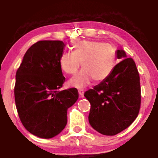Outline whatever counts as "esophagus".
I'll return each instance as SVG.
<instances>
[{
	"label": "esophagus",
	"mask_w": 158,
	"mask_h": 158,
	"mask_svg": "<svg viewBox=\"0 0 158 158\" xmlns=\"http://www.w3.org/2000/svg\"><path fill=\"white\" fill-rule=\"evenodd\" d=\"M78 94H79V97H80V98H83V94H84L83 90H78Z\"/></svg>",
	"instance_id": "obj_1"
}]
</instances>
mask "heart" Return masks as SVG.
<instances>
[{"instance_id":"heart-1","label":"heart","mask_w":158,"mask_h":158,"mask_svg":"<svg viewBox=\"0 0 158 158\" xmlns=\"http://www.w3.org/2000/svg\"><path fill=\"white\" fill-rule=\"evenodd\" d=\"M73 52L62 53L59 60L61 70L68 74L80 72L69 81L73 87L83 88L89 85L93 80L100 83L108 78L116 64L114 49L105 43L96 41L83 40L75 43Z\"/></svg>"}]
</instances>
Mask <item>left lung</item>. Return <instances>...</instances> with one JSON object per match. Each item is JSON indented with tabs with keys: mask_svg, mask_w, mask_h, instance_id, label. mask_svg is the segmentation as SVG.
Segmentation results:
<instances>
[{
	"mask_svg": "<svg viewBox=\"0 0 158 158\" xmlns=\"http://www.w3.org/2000/svg\"><path fill=\"white\" fill-rule=\"evenodd\" d=\"M122 60L109 77L86 91L90 103L88 121L95 130L113 136L130 126L137 117L141 103L139 75L135 62L123 49L116 51Z\"/></svg>",
	"mask_w": 158,
	"mask_h": 158,
	"instance_id": "8db88e82",
	"label": "left lung"
}]
</instances>
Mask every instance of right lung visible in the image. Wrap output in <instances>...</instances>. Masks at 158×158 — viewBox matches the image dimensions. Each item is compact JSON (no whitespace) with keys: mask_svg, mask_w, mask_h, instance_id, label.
<instances>
[{"mask_svg":"<svg viewBox=\"0 0 158 158\" xmlns=\"http://www.w3.org/2000/svg\"><path fill=\"white\" fill-rule=\"evenodd\" d=\"M62 41H40L25 53L16 75L14 96L19 118L36 137L50 139L68 122L67 111L78 98L75 88L60 90L65 78L59 60Z\"/></svg>","mask_w":158,"mask_h":158,"instance_id":"add662e5","label":"right lung"}]
</instances>
